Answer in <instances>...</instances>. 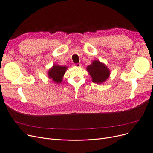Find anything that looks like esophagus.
Wrapping results in <instances>:
<instances>
[{
    "instance_id": "obj_1",
    "label": "esophagus",
    "mask_w": 153,
    "mask_h": 153,
    "mask_svg": "<svg viewBox=\"0 0 153 153\" xmlns=\"http://www.w3.org/2000/svg\"><path fill=\"white\" fill-rule=\"evenodd\" d=\"M74 66L76 67H79L81 66V64L80 63H75V64H74Z\"/></svg>"
}]
</instances>
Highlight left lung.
<instances>
[{
	"mask_svg": "<svg viewBox=\"0 0 153 153\" xmlns=\"http://www.w3.org/2000/svg\"><path fill=\"white\" fill-rule=\"evenodd\" d=\"M93 83L101 84L105 82L110 75V71L106 65L99 60H94L86 68Z\"/></svg>",
	"mask_w": 153,
	"mask_h": 153,
	"instance_id": "8db88e82",
	"label": "left lung"
}]
</instances>
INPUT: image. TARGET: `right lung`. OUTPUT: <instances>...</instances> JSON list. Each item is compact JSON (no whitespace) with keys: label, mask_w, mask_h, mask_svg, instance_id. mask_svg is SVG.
Returning a JSON list of instances; mask_svg holds the SVG:
<instances>
[{"label":"right lung","mask_w":153,"mask_h":153,"mask_svg":"<svg viewBox=\"0 0 153 153\" xmlns=\"http://www.w3.org/2000/svg\"><path fill=\"white\" fill-rule=\"evenodd\" d=\"M67 69V67L60 66L58 65H53L48 72V75L50 79H52L53 82L60 83L62 82L63 76Z\"/></svg>","instance_id":"obj_1"}]
</instances>
